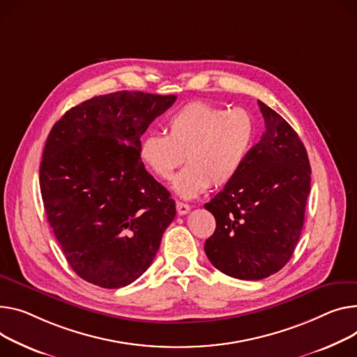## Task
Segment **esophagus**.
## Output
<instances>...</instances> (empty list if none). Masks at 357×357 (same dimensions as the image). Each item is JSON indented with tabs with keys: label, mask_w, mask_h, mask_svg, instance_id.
<instances>
[{
	"label": "esophagus",
	"mask_w": 357,
	"mask_h": 357,
	"mask_svg": "<svg viewBox=\"0 0 357 357\" xmlns=\"http://www.w3.org/2000/svg\"><path fill=\"white\" fill-rule=\"evenodd\" d=\"M189 209H191V206H189L188 204H183V202H176V211L179 215H185V213L189 212Z\"/></svg>",
	"instance_id": "esophagus-1"
}]
</instances>
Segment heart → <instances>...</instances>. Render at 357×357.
I'll return each instance as SVG.
<instances>
[{
  "instance_id": "b5f03b06",
  "label": "heart",
  "mask_w": 357,
  "mask_h": 357,
  "mask_svg": "<svg viewBox=\"0 0 357 357\" xmlns=\"http://www.w3.org/2000/svg\"><path fill=\"white\" fill-rule=\"evenodd\" d=\"M254 139L255 123L247 110L191 102L169 117L168 135L151 132L142 137L139 159L163 181H169L185 159L188 166L174 179V189L191 199L238 175Z\"/></svg>"
}]
</instances>
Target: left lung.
<instances>
[{"mask_svg":"<svg viewBox=\"0 0 357 357\" xmlns=\"http://www.w3.org/2000/svg\"><path fill=\"white\" fill-rule=\"evenodd\" d=\"M266 132L240 174L205 209L217 221L205 254L221 273L263 280L289 263L304 224L310 162L296 130L258 100Z\"/></svg>","mask_w":357,"mask_h":357,"instance_id":"8db88e82","label":"left lung"}]
</instances>
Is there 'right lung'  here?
Returning <instances> with one entry per match:
<instances>
[{"mask_svg": "<svg viewBox=\"0 0 357 357\" xmlns=\"http://www.w3.org/2000/svg\"><path fill=\"white\" fill-rule=\"evenodd\" d=\"M176 96L116 91L71 107L47 137L40 189L70 267L121 289L152 264L175 201L139 159L140 136Z\"/></svg>", "mask_w": 357, "mask_h": 357, "instance_id": "obj_1", "label": "right lung"}]
</instances>
